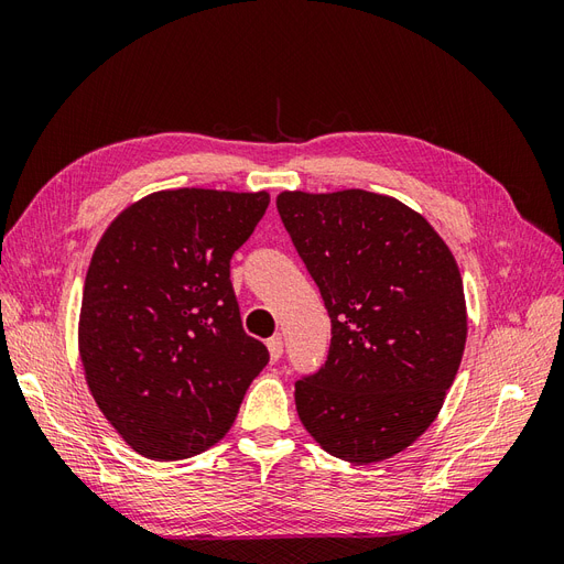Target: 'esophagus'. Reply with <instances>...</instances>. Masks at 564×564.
Returning a JSON list of instances; mask_svg holds the SVG:
<instances>
[{"mask_svg": "<svg viewBox=\"0 0 564 564\" xmlns=\"http://www.w3.org/2000/svg\"><path fill=\"white\" fill-rule=\"evenodd\" d=\"M268 352H270V360H272V362L280 360L282 352H284V340H282V336L268 338Z\"/></svg>", "mask_w": 564, "mask_h": 564, "instance_id": "1", "label": "esophagus"}]
</instances>
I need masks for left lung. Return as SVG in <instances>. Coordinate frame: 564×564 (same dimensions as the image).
Listing matches in <instances>:
<instances>
[{
  "label": "left lung",
  "instance_id": "1",
  "mask_svg": "<svg viewBox=\"0 0 564 564\" xmlns=\"http://www.w3.org/2000/svg\"><path fill=\"white\" fill-rule=\"evenodd\" d=\"M278 212L332 319L296 412L350 464L395 456L429 431L466 348L464 282L447 245L402 202L367 191L282 193Z\"/></svg>",
  "mask_w": 564,
  "mask_h": 564
}]
</instances>
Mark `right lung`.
<instances>
[{
  "instance_id": "obj_1",
  "label": "right lung",
  "mask_w": 564,
  "mask_h": 564,
  "mask_svg": "<svg viewBox=\"0 0 564 564\" xmlns=\"http://www.w3.org/2000/svg\"><path fill=\"white\" fill-rule=\"evenodd\" d=\"M268 193L181 187L119 214L94 251L79 355L100 412L135 452L195 456L224 437L268 348L242 329L230 259Z\"/></svg>"
}]
</instances>
